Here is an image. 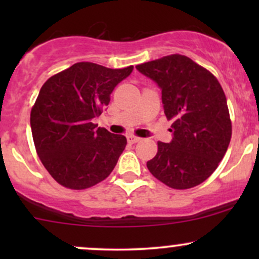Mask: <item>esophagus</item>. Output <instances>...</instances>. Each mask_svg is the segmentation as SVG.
I'll return each instance as SVG.
<instances>
[{
    "instance_id": "34e87169",
    "label": "esophagus",
    "mask_w": 259,
    "mask_h": 259,
    "mask_svg": "<svg viewBox=\"0 0 259 259\" xmlns=\"http://www.w3.org/2000/svg\"><path fill=\"white\" fill-rule=\"evenodd\" d=\"M126 139H127V142H129V144H136V142H139L140 140H141L135 135H127Z\"/></svg>"
}]
</instances>
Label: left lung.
<instances>
[{
  "mask_svg": "<svg viewBox=\"0 0 259 259\" xmlns=\"http://www.w3.org/2000/svg\"><path fill=\"white\" fill-rule=\"evenodd\" d=\"M136 69L162 89L164 114L174 120L173 140L158 141L148 170L171 189L200 185L218 167L231 139L227 97L218 79L183 55L164 56Z\"/></svg>",
  "mask_w": 259,
  "mask_h": 259,
  "instance_id": "obj_1",
  "label": "left lung"
}]
</instances>
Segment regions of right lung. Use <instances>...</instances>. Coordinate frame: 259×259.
Masks as SVG:
<instances>
[{
  "label": "right lung",
  "mask_w": 259,
  "mask_h": 259,
  "mask_svg": "<svg viewBox=\"0 0 259 259\" xmlns=\"http://www.w3.org/2000/svg\"><path fill=\"white\" fill-rule=\"evenodd\" d=\"M79 62L47 80L31 108L36 153L59 185L84 190L105 180L126 146V138L97 127L92 119L133 72Z\"/></svg>",
  "instance_id": "add662e5"
}]
</instances>
